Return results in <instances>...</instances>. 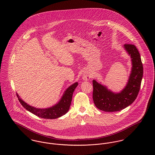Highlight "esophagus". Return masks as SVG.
Listing matches in <instances>:
<instances>
[{
  "label": "esophagus",
  "instance_id": "1",
  "mask_svg": "<svg viewBox=\"0 0 155 155\" xmlns=\"http://www.w3.org/2000/svg\"><path fill=\"white\" fill-rule=\"evenodd\" d=\"M91 78V76H90L89 74H84V76H83V79H84V80H85V81L89 80Z\"/></svg>",
  "mask_w": 155,
  "mask_h": 155
}]
</instances>
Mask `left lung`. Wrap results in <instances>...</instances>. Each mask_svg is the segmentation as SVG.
<instances>
[{
	"label": "left lung",
	"mask_w": 155,
	"mask_h": 155,
	"mask_svg": "<svg viewBox=\"0 0 155 155\" xmlns=\"http://www.w3.org/2000/svg\"><path fill=\"white\" fill-rule=\"evenodd\" d=\"M124 48L130 55L133 65L125 88L119 93H114L96 81H92L93 101L100 110L109 112L121 110L131 104L138 94L143 74L140 55L134 45L125 44Z\"/></svg>",
	"instance_id": "obj_1"
}]
</instances>
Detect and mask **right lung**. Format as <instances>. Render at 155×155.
Segmentation results:
<instances>
[{
  "instance_id": "1",
  "label": "right lung",
  "mask_w": 155,
  "mask_h": 155,
  "mask_svg": "<svg viewBox=\"0 0 155 155\" xmlns=\"http://www.w3.org/2000/svg\"><path fill=\"white\" fill-rule=\"evenodd\" d=\"M78 85V83L76 82L70 86L64 92L61 99L57 104L51 107L44 109L31 106L22 100L18 94H17V96L22 106L36 116L44 119H56L65 114L69 110L72 100L73 93Z\"/></svg>"
}]
</instances>
